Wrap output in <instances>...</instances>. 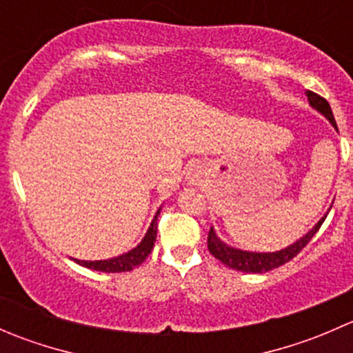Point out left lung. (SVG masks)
I'll use <instances>...</instances> for the list:
<instances>
[{"instance_id": "obj_1", "label": "left lung", "mask_w": 353, "mask_h": 353, "mask_svg": "<svg viewBox=\"0 0 353 353\" xmlns=\"http://www.w3.org/2000/svg\"><path fill=\"white\" fill-rule=\"evenodd\" d=\"M307 101L312 108L318 109L321 114H325V116L330 119V123L336 128L333 112H331L328 101H326L325 97L307 90ZM325 219L326 215L316 223V227L311 230V232L305 234V236L302 237V239H299L297 243H294L292 245H288V248L276 252H249V251H241V249H234L230 248V245H227L225 243H222V241L216 237L215 230L210 229L208 251L213 258H216L220 263H223V265L229 266V268L232 270H239V272H245V273H265L273 268H279V266L285 265L287 261H290L292 258H295V256H297L299 252L307 245L309 241L314 237V234L318 232L319 227L323 225Z\"/></svg>"}]
</instances>
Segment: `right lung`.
Instances as JSON below:
<instances>
[{"label": "right lung", "instance_id": "obj_1", "mask_svg": "<svg viewBox=\"0 0 353 353\" xmlns=\"http://www.w3.org/2000/svg\"><path fill=\"white\" fill-rule=\"evenodd\" d=\"M157 212L154 222L150 223V229H148L147 236L143 237L140 244L134 249H131L130 252H124V254L117 256L112 259H104V261H81V259H74L78 265L85 266V268L97 270V272H105V273H121V272H131L133 268H137L138 265L147 259V256L150 254L152 249H154L155 239H157Z\"/></svg>", "mask_w": 353, "mask_h": 353}]
</instances>
